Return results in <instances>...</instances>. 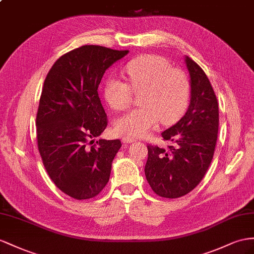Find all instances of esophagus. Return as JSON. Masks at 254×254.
I'll return each mask as SVG.
<instances>
[{"label": "esophagus", "instance_id": "34e87169", "mask_svg": "<svg viewBox=\"0 0 254 254\" xmlns=\"http://www.w3.org/2000/svg\"><path fill=\"white\" fill-rule=\"evenodd\" d=\"M136 141V139L134 137H131V136H125V137H122V142H125V144H131V142Z\"/></svg>", "mask_w": 254, "mask_h": 254}]
</instances>
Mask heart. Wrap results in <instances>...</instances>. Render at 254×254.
<instances>
[{
    "mask_svg": "<svg viewBox=\"0 0 254 254\" xmlns=\"http://www.w3.org/2000/svg\"><path fill=\"white\" fill-rule=\"evenodd\" d=\"M126 73L129 84L118 78H109L104 87V97L117 112L131 105L133 92L140 94L138 102L141 106L117 119L115 129L119 134L142 137L161 119L165 125H172L184 115L191 87L183 70L172 68L160 56L146 55L127 63Z\"/></svg>",
    "mask_w": 254,
    "mask_h": 254,
    "instance_id": "heart-1",
    "label": "heart"
}]
</instances>
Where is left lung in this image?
Listing matches in <instances>:
<instances>
[{
    "mask_svg": "<svg viewBox=\"0 0 254 254\" xmlns=\"http://www.w3.org/2000/svg\"><path fill=\"white\" fill-rule=\"evenodd\" d=\"M185 61L190 74L189 107L162 137L173 142L167 149L147 146L145 175L159 196L177 198L191 192L209 167L219 128L218 101L205 71L191 58Z\"/></svg>",
    "mask_w": 254,
    "mask_h": 254,
    "instance_id": "left-lung-1",
    "label": "left lung"
}]
</instances>
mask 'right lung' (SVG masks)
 <instances>
[{
	"instance_id": "right-lung-1",
	"label": "right lung",
	"mask_w": 254,
	"mask_h": 254,
	"mask_svg": "<svg viewBox=\"0 0 254 254\" xmlns=\"http://www.w3.org/2000/svg\"><path fill=\"white\" fill-rule=\"evenodd\" d=\"M128 50L86 45L56 61L44 81L36 116L37 147L50 179L76 199L107 185L119 139H99L107 116L97 93L102 77Z\"/></svg>"
}]
</instances>
